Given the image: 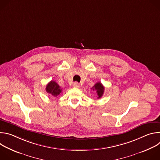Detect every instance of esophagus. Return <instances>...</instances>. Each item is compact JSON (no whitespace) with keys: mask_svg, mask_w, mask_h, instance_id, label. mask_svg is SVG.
<instances>
[{"mask_svg":"<svg viewBox=\"0 0 160 160\" xmlns=\"http://www.w3.org/2000/svg\"><path fill=\"white\" fill-rule=\"evenodd\" d=\"M73 85V87H75V88H79V87H80V84H79L78 82H75Z\"/></svg>","mask_w":160,"mask_h":160,"instance_id":"esophagus-1","label":"esophagus"}]
</instances>
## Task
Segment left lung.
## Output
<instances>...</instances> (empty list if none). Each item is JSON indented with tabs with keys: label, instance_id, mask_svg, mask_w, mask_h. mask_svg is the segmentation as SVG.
I'll return each instance as SVG.
<instances>
[{
	"label": "left lung",
	"instance_id": "left-lung-1",
	"mask_svg": "<svg viewBox=\"0 0 160 160\" xmlns=\"http://www.w3.org/2000/svg\"><path fill=\"white\" fill-rule=\"evenodd\" d=\"M92 89L93 90H95L96 91V93H97V94L98 96V99H99V98H101L102 96V95L104 94V86L102 85V84L101 82L96 83L94 85V86H93Z\"/></svg>",
	"mask_w": 160,
	"mask_h": 160
}]
</instances>
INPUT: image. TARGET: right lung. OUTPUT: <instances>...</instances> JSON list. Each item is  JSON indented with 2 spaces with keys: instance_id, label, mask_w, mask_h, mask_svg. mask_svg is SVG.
<instances>
[{
  "instance_id": "1",
  "label": "right lung",
  "mask_w": 160,
  "mask_h": 160,
  "mask_svg": "<svg viewBox=\"0 0 160 160\" xmlns=\"http://www.w3.org/2000/svg\"><path fill=\"white\" fill-rule=\"evenodd\" d=\"M46 92L52 96L56 97L62 92V88L54 81H51L46 86Z\"/></svg>"
}]
</instances>
